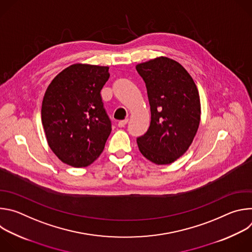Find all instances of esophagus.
Wrapping results in <instances>:
<instances>
[{
	"label": "esophagus",
	"instance_id": "esophagus-1",
	"mask_svg": "<svg viewBox=\"0 0 252 252\" xmlns=\"http://www.w3.org/2000/svg\"><path fill=\"white\" fill-rule=\"evenodd\" d=\"M126 124H127V120H124V121H121V122L118 123V126L119 127H124Z\"/></svg>",
	"mask_w": 252,
	"mask_h": 252
}]
</instances>
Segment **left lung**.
<instances>
[{
	"label": "left lung",
	"instance_id": "8db88e82",
	"mask_svg": "<svg viewBox=\"0 0 252 252\" xmlns=\"http://www.w3.org/2000/svg\"><path fill=\"white\" fill-rule=\"evenodd\" d=\"M147 86L151 126L136 138L138 150L150 161L174 162L191 146L200 122V98L189 71L178 62L158 57L135 65Z\"/></svg>",
	"mask_w": 252,
	"mask_h": 252
}]
</instances>
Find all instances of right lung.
<instances>
[{
	"label": "right lung",
	"instance_id": "1",
	"mask_svg": "<svg viewBox=\"0 0 252 252\" xmlns=\"http://www.w3.org/2000/svg\"><path fill=\"white\" fill-rule=\"evenodd\" d=\"M110 66L74 63L58 74L46 90L42 124L58 158L74 167L92 164L112 131L100 96Z\"/></svg>",
	"mask_w": 252,
	"mask_h": 252
}]
</instances>
